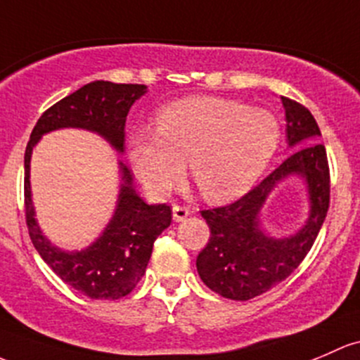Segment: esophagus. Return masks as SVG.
Masks as SVG:
<instances>
[{
	"instance_id": "obj_1",
	"label": "esophagus",
	"mask_w": 360,
	"mask_h": 360,
	"mask_svg": "<svg viewBox=\"0 0 360 360\" xmlns=\"http://www.w3.org/2000/svg\"><path fill=\"white\" fill-rule=\"evenodd\" d=\"M190 214H191V210L188 209V207H183V205H174L172 207V219L176 222L184 221V219H186Z\"/></svg>"
}]
</instances>
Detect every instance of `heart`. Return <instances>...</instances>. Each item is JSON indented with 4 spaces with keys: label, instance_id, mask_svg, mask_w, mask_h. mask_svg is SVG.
<instances>
[{
    "label": "heart",
    "instance_id": "heart-1",
    "mask_svg": "<svg viewBox=\"0 0 360 360\" xmlns=\"http://www.w3.org/2000/svg\"><path fill=\"white\" fill-rule=\"evenodd\" d=\"M279 122L266 108L217 96H190L162 107L157 131L129 136V160L145 190L162 198L190 167L203 198L231 202L257 183L279 146Z\"/></svg>",
    "mask_w": 360,
    "mask_h": 360
}]
</instances>
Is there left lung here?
Instances as JSON below:
<instances>
[{"label": "left lung", "instance_id": "left-lung-1", "mask_svg": "<svg viewBox=\"0 0 360 360\" xmlns=\"http://www.w3.org/2000/svg\"><path fill=\"white\" fill-rule=\"evenodd\" d=\"M286 141L293 153L259 186L234 203L202 210L210 240L196 257V271L207 286L231 300H250L285 281L312 248L330 207V169L319 141V126L304 105L281 96ZM298 175L309 196V217L290 237L276 238L262 229L259 210L271 190Z\"/></svg>", "mask_w": 360, "mask_h": 360}]
</instances>
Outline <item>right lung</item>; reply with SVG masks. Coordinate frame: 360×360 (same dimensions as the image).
Instances as JSON below:
<instances>
[{
  "label": "right lung",
  "mask_w": 360,
  "mask_h": 360,
  "mask_svg": "<svg viewBox=\"0 0 360 360\" xmlns=\"http://www.w3.org/2000/svg\"><path fill=\"white\" fill-rule=\"evenodd\" d=\"M145 84L93 81L48 108L34 126L25 148V219L32 245L63 283L93 300H117L129 295L145 276L153 243L172 221L165 203L150 205L132 188L127 165L119 160L120 190L112 219L103 233L82 250H62L43 234L30 191V157L44 134L58 129H86L101 136L117 153H124L126 117Z\"/></svg>",
  "instance_id": "obj_1"
}]
</instances>
